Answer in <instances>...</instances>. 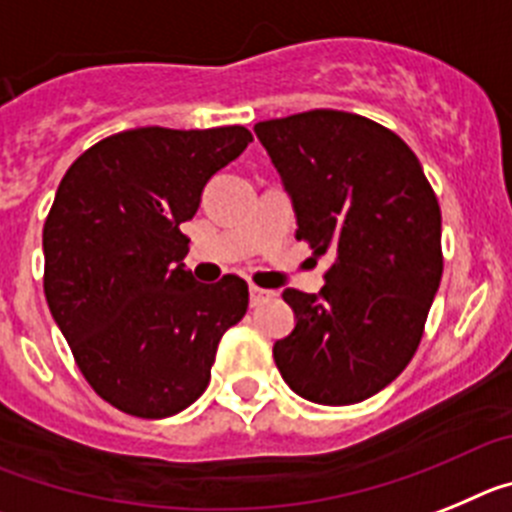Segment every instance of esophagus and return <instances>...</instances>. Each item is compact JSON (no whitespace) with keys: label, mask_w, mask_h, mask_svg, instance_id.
Wrapping results in <instances>:
<instances>
[{"label":"esophagus","mask_w":512,"mask_h":512,"mask_svg":"<svg viewBox=\"0 0 512 512\" xmlns=\"http://www.w3.org/2000/svg\"><path fill=\"white\" fill-rule=\"evenodd\" d=\"M273 296H275L273 291H265V288H260V286H250V304L252 306L265 304V301L273 299Z\"/></svg>","instance_id":"1"}]
</instances>
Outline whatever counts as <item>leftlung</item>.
<instances>
[{
	"label": "left lung",
	"mask_w": 512,
	"mask_h": 512,
	"mask_svg": "<svg viewBox=\"0 0 512 512\" xmlns=\"http://www.w3.org/2000/svg\"><path fill=\"white\" fill-rule=\"evenodd\" d=\"M296 211V239L330 255L319 293L286 288L296 327L273 345L299 397L355 404L412 361L441 286V206L415 151L397 133L342 110L262 121Z\"/></svg>",
	"instance_id": "8db88e82"
}]
</instances>
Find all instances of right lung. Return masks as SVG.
<instances>
[{
    "label": "right lung",
    "mask_w": 512,
    "mask_h": 512,
    "mask_svg": "<svg viewBox=\"0 0 512 512\" xmlns=\"http://www.w3.org/2000/svg\"><path fill=\"white\" fill-rule=\"evenodd\" d=\"M250 141L244 126L133 128L66 170L43 224V291L82 376L115 410L159 420L190 407L244 317L247 283L195 281L180 224Z\"/></svg>",
    "instance_id": "1"
}]
</instances>
